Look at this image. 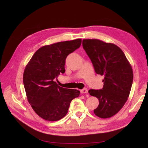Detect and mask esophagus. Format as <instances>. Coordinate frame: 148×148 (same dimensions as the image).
Instances as JSON below:
<instances>
[{"label":"esophagus","mask_w":148,"mask_h":148,"mask_svg":"<svg viewBox=\"0 0 148 148\" xmlns=\"http://www.w3.org/2000/svg\"><path fill=\"white\" fill-rule=\"evenodd\" d=\"M80 92H81L82 94H86L88 93V91L87 88H83V89H82V90H80Z\"/></svg>","instance_id":"1"}]
</instances>
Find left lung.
<instances>
[{"instance_id": "1", "label": "left lung", "mask_w": 148, "mask_h": 148, "mask_svg": "<svg viewBox=\"0 0 148 148\" xmlns=\"http://www.w3.org/2000/svg\"><path fill=\"white\" fill-rule=\"evenodd\" d=\"M83 47L97 74L104 77L101 89H89V95L99 99L94 110L97 117H112L127 102L133 83V73L125 53L120 47L99 39H83Z\"/></svg>"}]
</instances>
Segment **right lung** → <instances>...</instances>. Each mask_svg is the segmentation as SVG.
Segmentation results:
<instances>
[{
    "label": "right lung",
    "mask_w": 148,
    "mask_h": 148,
    "mask_svg": "<svg viewBox=\"0 0 148 148\" xmlns=\"http://www.w3.org/2000/svg\"><path fill=\"white\" fill-rule=\"evenodd\" d=\"M82 39L59 42L44 46L36 52L23 73L27 99L39 117L57 121L68 112L71 101L79 96L77 89L58 86L54 82L65 73L66 57L81 46Z\"/></svg>",
    "instance_id": "right-lung-1"
}]
</instances>
